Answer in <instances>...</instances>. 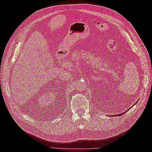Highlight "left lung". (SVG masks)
<instances>
[{
	"mask_svg": "<svg viewBox=\"0 0 152 152\" xmlns=\"http://www.w3.org/2000/svg\"><path fill=\"white\" fill-rule=\"evenodd\" d=\"M129 109H130V108H129ZM128 110H127V111H128ZM125 112H124V113H121V114H118V115H117V116H118H118H121L122 115H123V114H124V113H125ZM111 116H112V115H111ZM115 116H117V115H116Z\"/></svg>",
	"mask_w": 152,
	"mask_h": 152,
	"instance_id": "left-lung-1",
	"label": "left lung"
}]
</instances>
